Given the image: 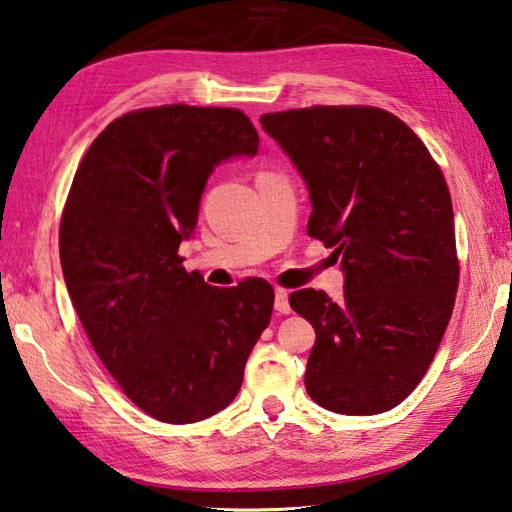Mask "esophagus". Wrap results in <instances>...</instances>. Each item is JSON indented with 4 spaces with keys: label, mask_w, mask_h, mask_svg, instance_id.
Masks as SVG:
<instances>
[{
    "label": "esophagus",
    "mask_w": 512,
    "mask_h": 512,
    "mask_svg": "<svg viewBox=\"0 0 512 512\" xmlns=\"http://www.w3.org/2000/svg\"><path fill=\"white\" fill-rule=\"evenodd\" d=\"M274 307L278 314H289L292 312V307H289V292L283 287L276 289V301H274Z\"/></svg>",
    "instance_id": "34e87169"
}]
</instances>
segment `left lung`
Wrapping results in <instances>:
<instances>
[{
	"label": "left lung",
	"mask_w": 512,
	"mask_h": 512,
	"mask_svg": "<svg viewBox=\"0 0 512 512\" xmlns=\"http://www.w3.org/2000/svg\"><path fill=\"white\" fill-rule=\"evenodd\" d=\"M307 182V234L334 247L343 301L289 294L316 343L305 388L339 414L392 410L428 372L455 307L459 258L446 178L406 122L376 106L260 115Z\"/></svg>",
	"instance_id": "1"
}]
</instances>
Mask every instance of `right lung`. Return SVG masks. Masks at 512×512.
Returning a JSON list of instances; mask_svg holds the SVG:
<instances>
[{
	"mask_svg": "<svg viewBox=\"0 0 512 512\" xmlns=\"http://www.w3.org/2000/svg\"><path fill=\"white\" fill-rule=\"evenodd\" d=\"M256 151L240 109L165 104L115 118L75 171L60 223L71 303L120 390L158 421L227 408L272 318L263 278L211 287L178 254L209 173Z\"/></svg>",
	"mask_w": 512,
	"mask_h": 512,
	"instance_id": "add662e5",
	"label": "right lung"
}]
</instances>
